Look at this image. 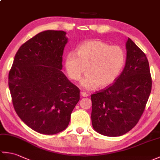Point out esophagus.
I'll return each instance as SVG.
<instances>
[{"label": "esophagus", "mask_w": 160, "mask_h": 160, "mask_svg": "<svg viewBox=\"0 0 160 160\" xmlns=\"http://www.w3.org/2000/svg\"><path fill=\"white\" fill-rule=\"evenodd\" d=\"M80 95H81V96L82 97H83V98H86V97H87L88 96V94L87 93V92H80Z\"/></svg>", "instance_id": "obj_1"}]
</instances>
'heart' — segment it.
Segmentation results:
<instances>
[{"mask_svg": "<svg viewBox=\"0 0 160 160\" xmlns=\"http://www.w3.org/2000/svg\"><path fill=\"white\" fill-rule=\"evenodd\" d=\"M76 53L67 54L65 59L66 72L72 80L78 81L87 69V73L80 84L87 90L112 84L125 66L123 49L100 40L82 43L78 47Z\"/></svg>", "mask_w": 160, "mask_h": 160, "instance_id": "b5f03b06", "label": "heart"}]
</instances>
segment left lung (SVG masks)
Returning <instances> with one entry per match:
<instances>
[{"label":"left lung","instance_id":"left-lung-1","mask_svg":"<svg viewBox=\"0 0 160 160\" xmlns=\"http://www.w3.org/2000/svg\"><path fill=\"white\" fill-rule=\"evenodd\" d=\"M125 68L112 85L91 95L95 131L106 136L125 134L138 123L151 91L145 54L128 38Z\"/></svg>","mask_w":160,"mask_h":160}]
</instances>
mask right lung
Returning a JSON list of instances; mask_svg holds the SVG:
<instances>
[{
	"label": "right lung",
	"mask_w": 160,
	"mask_h": 160,
	"mask_svg": "<svg viewBox=\"0 0 160 160\" xmlns=\"http://www.w3.org/2000/svg\"><path fill=\"white\" fill-rule=\"evenodd\" d=\"M68 42L63 31L38 33L19 48L9 73L17 114L42 134H56L68 128L80 98V89L61 72Z\"/></svg>",
	"instance_id": "1"
}]
</instances>
